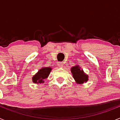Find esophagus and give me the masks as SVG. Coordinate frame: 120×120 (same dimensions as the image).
Returning <instances> with one entry per match:
<instances>
[{
	"instance_id": "34e87169",
	"label": "esophagus",
	"mask_w": 120,
	"mask_h": 120,
	"mask_svg": "<svg viewBox=\"0 0 120 120\" xmlns=\"http://www.w3.org/2000/svg\"><path fill=\"white\" fill-rule=\"evenodd\" d=\"M58 65H59V67H62L64 66V62H59L58 63Z\"/></svg>"
}]
</instances>
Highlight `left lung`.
Listing matches in <instances>:
<instances>
[{"label": "left lung", "mask_w": 120, "mask_h": 120, "mask_svg": "<svg viewBox=\"0 0 120 120\" xmlns=\"http://www.w3.org/2000/svg\"><path fill=\"white\" fill-rule=\"evenodd\" d=\"M71 71L73 77L77 84H82L88 81L89 76L87 75L84 73L83 70H82L79 65H76L75 67H71Z\"/></svg>", "instance_id": "1"}]
</instances>
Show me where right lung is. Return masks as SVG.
I'll return each instance as SVG.
<instances>
[{
	"label": "right lung",
	"mask_w": 120,
	"mask_h": 120,
	"mask_svg": "<svg viewBox=\"0 0 120 120\" xmlns=\"http://www.w3.org/2000/svg\"><path fill=\"white\" fill-rule=\"evenodd\" d=\"M52 70L51 67H43L41 68L36 74L33 76L32 80L34 83L41 84L44 82V80L48 78Z\"/></svg>",
	"instance_id": "right-lung-1"
}]
</instances>
